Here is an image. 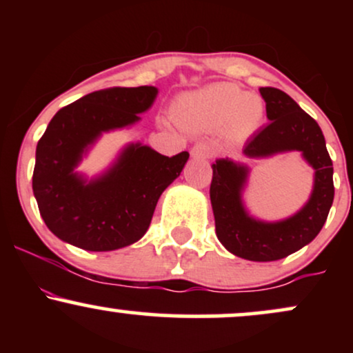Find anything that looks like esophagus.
<instances>
[{"label":"esophagus","mask_w":353,"mask_h":353,"mask_svg":"<svg viewBox=\"0 0 353 353\" xmlns=\"http://www.w3.org/2000/svg\"><path fill=\"white\" fill-rule=\"evenodd\" d=\"M212 154H214L212 148L205 143L196 144L192 149H190V156H192L194 159H210Z\"/></svg>","instance_id":"obj_1"}]
</instances>
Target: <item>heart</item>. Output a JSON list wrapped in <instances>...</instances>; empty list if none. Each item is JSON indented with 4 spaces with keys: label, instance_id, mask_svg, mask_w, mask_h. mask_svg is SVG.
I'll use <instances>...</instances> for the list:
<instances>
[{
    "label": "heart",
    "instance_id": "obj_1",
    "mask_svg": "<svg viewBox=\"0 0 353 353\" xmlns=\"http://www.w3.org/2000/svg\"><path fill=\"white\" fill-rule=\"evenodd\" d=\"M174 117L188 128L202 131H214L225 125L230 136L242 139L262 124L264 104L236 84H212L177 101Z\"/></svg>",
    "mask_w": 353,
    "mask_h": 353
}]
</instances>
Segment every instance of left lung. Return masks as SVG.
Masks as SVG:
<instances>
[{
	"instance_id": "obj_1",
	"label": "left lung",
	"mask_w": 353,
	"mask_h": 353,
	"mask_svg": "<svg viewBox=\"0 0 353 353\" xmlns=\"http://www.w3.org/2000/svg\"><path fill=\"white\" fill-rule=\"evenodd\" d=\"M261 94L270 123L247 141L244 154L264 157L301 151L315 169L314 192L305 208L287 221L275 224L254 221L245 214L241 201L247 169L229 159H219L212 165L210 202L222 245L247 261L269 262L294 254L317 237L334 202V165L325 137L314 117L281 89L261 88Z\"/></svg>"
}]
</instances>
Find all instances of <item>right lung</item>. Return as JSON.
<instances>
[{
    "label": "right lung",
    "instance_id": "1",
    "mask_svg": "<svg viewBox=\"0 0 353 353\" xmlns=\"http://www.w3.org/2000/svg\"><path fill=\"white\" fill-rule=\"evenodd\" d=\"M157 89L108 88L61 108L36 148L33 192L48 229L84 250L134 244L148 230L161 194L188 163L189 152L168 157L132 144L117 164L86 184L76 176L84 149L103 131L136 123Z\"/></svg>",
    "mask_w": 353,
    "mask_h": 353
}]
</instances>
